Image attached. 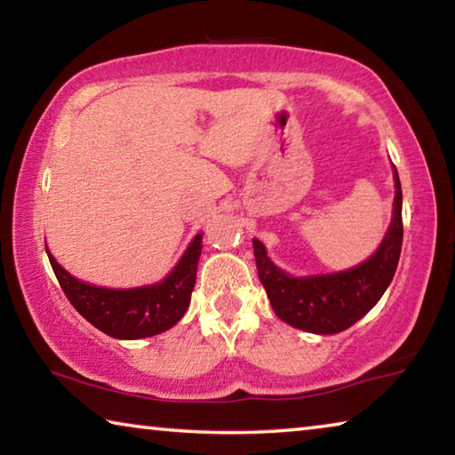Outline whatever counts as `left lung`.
I'll return each instance as SVG.
<instances>
[{"label":"left lung","instance_id":"8db88e82","mask_svg":"<svg viewBox=\"0 0 455 455\" xmlns=\"http://www.w3.org/2000/svg\"><path fill=\"white\" fill-rule=\"evenodd\" d=\"M394 174V219L379 249L365 263L341 273L291 276L267 257L265 244L252 238L259 279L271 299L276 317L307 333L333 335L349 329L373 309L394 279L402 255V184L395 166Z\"/></svg>","mask_w":455,"mask_h":455}]
</instances>
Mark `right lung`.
Masks as SVG:
<instances>
[{
	"instance_id": "add662e5",
	"label": "right lung",
	"mask_w": 455,
	"mask_h": 455,
	"mask_svg": "<svg viewBox=\"0 0 455 455\" xmlns=\"http://www.w3.org/2000/svg\"><path fill=\"white\" fill-rule=\"evenodd\" d=\"M203 235H196L171 275L136 289H104L76 279L45 249L61 291L84 319L116 339H144L163 333L182 319L196 283Z\"/></svg>"
}]
</instances>
